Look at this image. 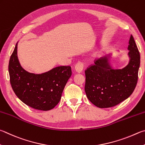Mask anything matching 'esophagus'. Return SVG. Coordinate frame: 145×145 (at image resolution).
Returning a JSON list of instances; mask_svg holds the SVG:
<instances>
[{
  "label": "esophagus",
  "instance_id": "esophagus-1",
  "mask_svg": "<svg viewBox=\"0 0 145 145\" xmlns=\"http://www.w3.org/2000/svg\"><path fill=\"white\" fill-rule=\"evenodd\" d=\"M84 67V65L83 63L78 62L75 65V70L77 71L78 73H80L82 72Z\"/></svg>",
  "mask_w": 145,
  "mask_h": 145
}]
</instances>
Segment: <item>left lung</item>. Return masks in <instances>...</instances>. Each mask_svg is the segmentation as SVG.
I'll return each mask as SVG.
<instances>
[{
	"label": "left lung",
	"mask_w": 145,
	"mask_h": 145,
	"mask_svg": "<svg viewBox=\"0 0 145 145\" xmlns=\"http://www.w3.org/2000/svg\"><path fill=\"white\" fill-rule=\"evenodd\" d=\"M129 62L122 69H114L107 56L85 70V92L89 101L101 108H110L127 99L136 86L140 54L133 35L129 41Z\"/></svg>",
	"instance_id": "1"
}]
</instances>
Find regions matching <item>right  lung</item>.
Here are the masks:
<instances>
[{"mask_svg": "<svg viewBox=\"0 0 145 145\" xmlns=\"http://www.w3.org/2000/svg\"><path fill=\"white\" fill-rule=\"evenodd\" d=\"M18 43L9 63L10 83L21 101L34 109L47 111L58 104L67 81L72 75L70 66H60L35 74L21 66L17 55Z\"/></svg>", "mask_w": 145, "mask_h": 145, "instance_id": "add662e5", "label": "right lung"}]
</instances>
